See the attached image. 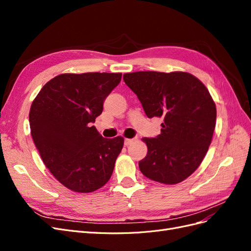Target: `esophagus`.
I'll return each instance as SVG.
<instances>
[{"instance_id": "1", "label": "esophagus", "mask_w": 251, "mask_h": 251, "mask_svg": "<svg viewBox=\"0 0 251 251\" xmlns=\"http://www.w3.org/2000/svg\"><path fill=\"white\" fill-rule=\"evenodd\" d=\"M134 140L135 139H130V138H126L125 139V146L126 147H128V146H131V144L134 142Z\"/></svg>"}]
</instances>
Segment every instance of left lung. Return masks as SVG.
I'll use <instances>...</instances> for the list:
<instances>
[{"mask_svg":"<svg viewBox=\"0 0 251 251\" xmlns=\"http://www.w3.org/2000/svg\"><path fill=\"white\" fill-rule=\"evenodd\" d=\"M124 80L149 118H163L161 134L142 139L148 154L141 173L164 184L183 181L201 164L214 134L217 110L208 90L186 72L139 71Z\"/></svg>","mask_w":251,"mask_h":251,"instance_id":"1","label":"left lung"}]
</instances>
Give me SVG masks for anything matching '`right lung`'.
Returning <instances> with one entry per match:
<instances>
[{"mask_svg":"<svg viewBox=\"0 0 251 251\" xmlns=\"http://www.w3.org/2000/svg\"><path fill=\"white\" fill-rule=\"evenodd\" d=\"M121 75H57L42 88L30 108L31 136L45 165L73 192H94L112 176L124 138H103L92 124Z\"/></svg>","mask_w":251,"mask_h":251,"instance_id":"right-lung-1","label":"right lung"}]
</instances>
